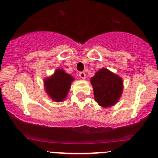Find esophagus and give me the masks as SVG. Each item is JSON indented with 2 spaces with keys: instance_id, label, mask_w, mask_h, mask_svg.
Listing matches in <instances>:
<instances>
[{
  "instance_id": "obj_1",
  "label": "esophagus",
  "mask_w": 158,
  "mask_h": 158,
  "mask_svg": "<svg viewBox=\"0 0 158 158\" xmlns=\"http://www.w3.org/2000/svg\"><path fill=\"white\" fill-rule=\"evenodd\" d=\"M79 76L81 79H85V78H86V74H85V72H80V73H79Z\"/></svg>"
}]
</instances>
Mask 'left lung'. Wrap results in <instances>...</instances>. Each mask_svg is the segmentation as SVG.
<instances>
[{
	"instance_id": "obj_1",
	"label": "left lung",
	"mask_w": 158,
	"mask_h": 158,
	"mask_svg": "<svg viewBox=\"0 0 158 158\" xmlns=\"http://www.w3.org/2000/svg\"><path fill=\"white\" fill-rule=\"evenodd\" d=\"M95 102L103 108H110L119 101L123 92V81L115 73L102 68L90 79Z\"/></svg>"
}]
</instances>
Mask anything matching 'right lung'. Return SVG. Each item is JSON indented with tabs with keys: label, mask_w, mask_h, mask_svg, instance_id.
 I'll use <instances>...</instances> for the list:
<instances>
[{
	"label": "right lung",
	"mask_w": 158,
	"mask_h": 158,
	"mask_svg": "<svg viewBox=\"0 0 158 158\" xmlns=\"http://www.w3.org/2000/svg\"><path fill=\"white\" fill-rule=\"evenodd\" d=\"M74 78L64 70L56 69L52 76L44 80L46 92L52 101L60 102L66 99Z\"/></svg>",
	"instance_id": "obj_1"
}]
</instances>
